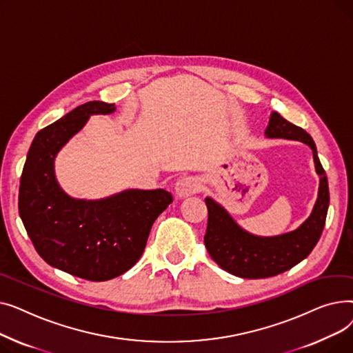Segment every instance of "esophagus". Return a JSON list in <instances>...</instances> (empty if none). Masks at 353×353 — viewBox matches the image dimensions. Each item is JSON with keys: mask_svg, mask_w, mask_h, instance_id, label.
Masks as SVG:
<instances>
[{"mask_svg": "<svg viewBox=\"0 0 353 353\" xmlns=\"http://www.w3.org/2000/svg\"><path fill=\"white\" fill-rule=\"evenodd\" d=\"M200 188H201V183L197 177L188 176V177H183V179L177 180L174 190L179 197H189V196L197 193L200 190Z\"/></svg>", "mask_w": 353, "mask_h": 353, "instance_id": "34e87169", "label": "esophagus"}]
</instances>
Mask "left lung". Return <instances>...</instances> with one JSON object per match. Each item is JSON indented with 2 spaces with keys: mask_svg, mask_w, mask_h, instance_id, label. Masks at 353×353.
<instances>
[{
  "mask_svg": "<svg viewBox=\"0 0 353 353\" xmlns=\"http://www.w3.org/2000/svg\"><path fill=\"white\" fill-rule=\"evenodd\" d=\"M268 139L302 141L312 148L314 170L319 176L318 199L309 217L292 232L277 236H256L240 228L229 212L206 197L209 210L205 245L213 261L229 273L245 279H262L283 273L309 256L325 228L329 208L327 177L319 161L316 145L303 128L272 111L265 130Z\"/></svg>",
  "mask_w": 353,
  "mask_h": 353,
  "instance_id": "8db88e82",
  "label": "left lung"
}]
</instances>
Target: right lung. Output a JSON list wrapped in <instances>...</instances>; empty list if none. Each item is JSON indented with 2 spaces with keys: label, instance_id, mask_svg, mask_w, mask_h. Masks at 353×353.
<instances>
[{
  "label": "right lung",
  "instance_id": "add662e5",
  "mask_svg": "<svg viewBox=\"0 0 353 353\" xmlns=\"http://www.w3.org/2000/svg\"><path fill=\"white\" fill-rule=\"evenodd\" d=\"M114 104L88 101L35 134L21 174L18 210L44 261L85 281L104 282L133 268L154 220L173 201L164 189H127L99 200L68 196L55 177V157L92 114Z\"/></svg>",
  "mask_w": 353,
  "mask_h": 353
}]
</instances>
